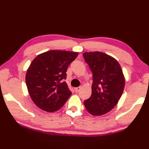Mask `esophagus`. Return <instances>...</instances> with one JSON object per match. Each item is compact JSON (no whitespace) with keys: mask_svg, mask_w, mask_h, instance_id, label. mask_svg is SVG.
Wrapping results in <instances>:
<instances>
[{"mask_svg":"<svg viewBox=\"0 0 149 149\" xmlns=\"http://www.w3.org/2000/svg\"><path fill=\"white\" fill-rule=\"evenodd\" d=\"M80 90H81V87H77L76 88H75V92H76V93L79 92Z\"/></svg>","mask_w":149,"mask_h":149,"instance_id":"1","label":"esophagus"}]
</instances>
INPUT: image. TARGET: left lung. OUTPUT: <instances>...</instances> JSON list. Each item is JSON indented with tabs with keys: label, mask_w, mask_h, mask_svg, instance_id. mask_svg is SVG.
<instances>
[{
	"label": "left lung",
	"mask_w": 149,
	"mask_h": 149,
	"mask_svg": "<svg viewBox=\"0 0 149 149\" xmlns=\"http://www.w3.org/2000/svg\"><path fill=\"white\" fill-rule=\"evenodd\" d=\"M85 60L93 73L92 94L84 105L91 114L103 115L119 101L125 86L122 70L116 60L101 52H84Z\"/></svg>",
	"instance_id": "1"
}]
</instances>
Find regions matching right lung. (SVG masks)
<instances>
[{"instance_id":"right-lung-1","label":"right lung","mask_w":149,"mask_h":149,"mask_svg":"<svg viewBox=\"0 0 149 149\" xmlns=\"http://www.w3.org/2000/svg\"><path fill=\"white\" fill-rule=\"evenodd\" d=\"M78 52L52 50L37 55L27 70L26 82L37 107L53 112L63 107L72 92L64 79L68 65Z\"/></svg>"}]
</instances>
